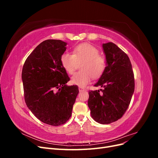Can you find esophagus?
Instances as JSON below:
<instances>
[{
	"mask_svg": "<svg viewBox=\"0 0 158 158\" xmlns=\"http://www.w3.org/2000/svg\"><path fill=\"white\" fill-rule=\"evenodd\" d=\"M78 89H79V92H82V91L85 90V89L84 88H82V87H79Z\"/></svg>",
	"mask_w": 158,
	"mask_h": 158,
	"instance_id": "obj_1",
	"label": "esophagus"
}]
</instances>
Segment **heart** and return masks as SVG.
Returning <instances> with one entry per match:
<instances>
[{
    "label": "heart",
    "instance_id": "obj_1",
    "mask_svg": "<svg viewBox=\"0 0 158 158\" xmlns=\"http://www.w3.org/2000/svg\"><path fill=\"white\" fill-rule=\"evenodd\" d=\"M60 63L69 74H74L78 64L82 63L81 72L71 78L72 84L80 87L85 86L92 78H99L106 66V60L99 55L98 49L89 44H82L75 47L73 54L64 52L60 56Z\"/></svg>",
    "mask_w": 158,
    "mask_h": 158
}]
</instances>
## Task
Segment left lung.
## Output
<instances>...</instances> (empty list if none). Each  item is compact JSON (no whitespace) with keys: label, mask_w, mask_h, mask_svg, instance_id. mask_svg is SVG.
I'll use <instances>...</instances> for the list:
<instances>
[{"label":"left lung","mask_w":158,"mask_h":158,"mask_svg":"<svg viewBox=\"0 0 158 158\" xmlns=\"http://www.w3.org/2000/svg\"><path fill=\"white\" fill-rule=\"evenodd\" d=\"M107 66L94 85L103 89L89 91L88 107L96 122L106 125L121 118L131 103L135 77L128 55L112 42L103 44Z\"/></svg>","instance_id":"left-lung-1"}]
</instances>
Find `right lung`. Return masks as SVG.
Masks as SVG:
<instances>
[{
	"mask_svg": "<svg viewBox=\"0 0 158 158\" xmlns=\"http://www.w3.org/2000/svg\"><path fill=\"white\" fill-rule=\"evenodd\" d=\"M66 44L56 40L43 41L27 56L22 69L28 109L40 121L52 126L69 121L79 93L76 85H66L70 78L60 63Z\"/></svg>",
	"mask_w": 158,
	"mask_h": 158,
	"instance_id": "1",
	"label": "right lung"
}]
</instances>
